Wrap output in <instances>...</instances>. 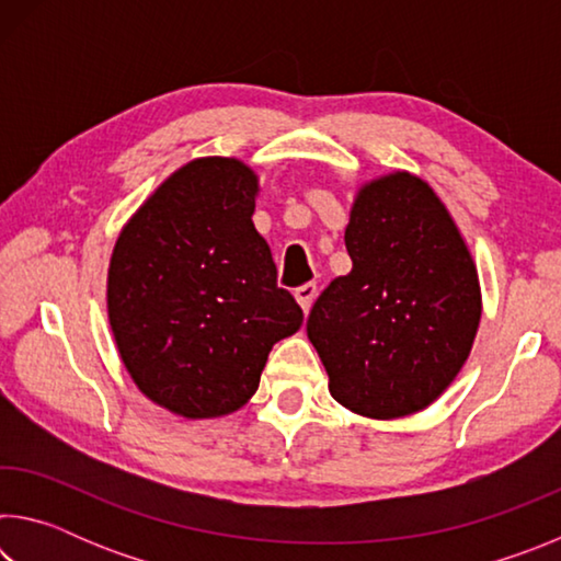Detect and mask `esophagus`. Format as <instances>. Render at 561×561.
<instances>
[{
  "instance_id": "34e87169",
  "label": "esophagus",
  "mask_w": 561,
  "mask_h": 561,
  "mask_svg": "<svg viewBox=\"0 0 561 561\" xmlns=\"http://www.w3.org/2000/svg\"><path fill=\"white\" fill-rule=\"evenodd\" d=\"M294 297H297L299 307L304 309V314H309L311 301H314V297H317V284L314 282L301 284V287H297V291H294Z\"/></svg>"
}]
</instances>
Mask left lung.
<instances>
[{
    "instance_id": "1",
    "label": "left lung",
    "mask_w": 561,
    "mask_h": 561,
    "mask_svg": "<svg viewBox=\"0 0 561 561\" xmlns=\"http://www.w3.org/2000/svg\"><path fill=\"white\" fill-rule=\"evenodd\" d=\"M344 240L354 267L319 294L307 319L329 391L381 421L423 411L453 383L478 334L468 247L431 185L401 170L360 187Z\"/></svg>"
}]
</instances>
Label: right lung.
Returning <instances> with one entry per match:
<instances>
[{
	"label": "right lung",
	"mask_w": 561,
	"mask_h": 561,
	"mask_svg": "<svg viewBox=\"0 0 561 561\" xmlns=\"http://www.w3.org/2000/svg\"><path fill=\"white\" fill-rule=\"evenodd\" d=\"M257 175L234 158L175 170L123 227L108 267L118 354L150 401L183 417L242 408L272 346L301 327L254 230Z\"/></svg>",
	"instance_id": "add662e5"
}]
</instances>
